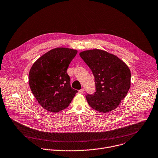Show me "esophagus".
I'll return each mask as SVG.
<instances>
[{
    "label": "esophagus",
    "mask_w": 158,
    "mask_h": 158,
    "mask_svg": "<svg viewBox=\"0 0 158 158\" xmlns=\"http://www.w3.org/2000/svg\"><path fill=\"white\" fill-rule=\"evenodd\" d=\"M84 91V88H82L81 89L79 90V93H83Z\"/></svg>",
    "instance_id": "1"
}]
</instances>
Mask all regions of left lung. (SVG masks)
Returning a JSON list of instances; mask_svg holds the SVG:
<instances>
[{
	"instance_id": "obj_1",
	"label": "left lung",
	"mask_w": 158,
	"mask_h": 158,
	"mask_svg": "<svg viewBox=\"0 0 158 158\" xmlns=\"http://www.w3.org/2000/svg\"><path fill=\"white\" fill-rule=\"evenodd\" d=\"M79 55L94 76L96 92L85 96L89 106L102 113L117 108L131 87L128 67L116 55L102 50H85Z\"/></svg>"
}]
</instances>
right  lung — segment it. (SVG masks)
<instances>
[{"label": "right lung", "instance_id": "right-lung-1", "mask_svg": "<svg viewBox=\"0 0 158 158\" xmlns=\"http://www.w3.org/2000/svg\"><path fill=\"white\" fill-rule=\"evenodd\" d=\"M77 53L68 48L52 49L40 56L30 70V89L40 105L48 111L64 110L77 93L71 88L67 73Z\"/></svg>", "mask_w": 158, "mask_h": 158}]
</instances>
